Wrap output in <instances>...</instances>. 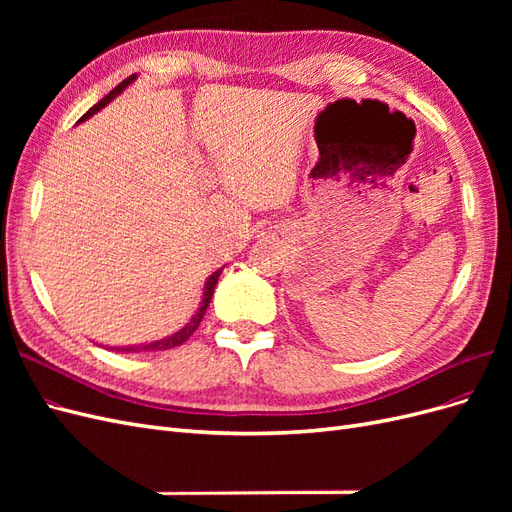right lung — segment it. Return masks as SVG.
Returning a JSON list of instances; mask_svg holds the SVG:
<instances>
[{"label": "right lung", "mask_w": 512, "mask_h": 512, "mask_svg": "<svg viewBox=\"0 0 512 512\" xmlns=\"http://www.w3.org/2000/svg\"><path fill=\"white\" fill-rule=\"evenodd\" d=\"M136 79V74H132V76H128L126 81H121L111 94L108 96H104L98 104H94L89 108V111L79 119V121H85V119H89L91 115L94 113H98L100 108H104L108 102H111L113 98H117L123 89H126L132 81ZM220 273H222V269H218L215 273H211V277L207 280V284H205V294H203V303H200V307H198V312L190 318V322L185 324V327L181 329V331H177V333H173L170 337H166V339H160V342H153V344H145V346H126V348H111V350H115V352H141V350H168V348H175V346H181L185 339H188L196 329H198V324L203 322V316H205V312H207V307H209V301H211V297H213V290H215V284H218V277H220Z\"/></svg>", "instance_id": "obj_1"}]
</instances>
